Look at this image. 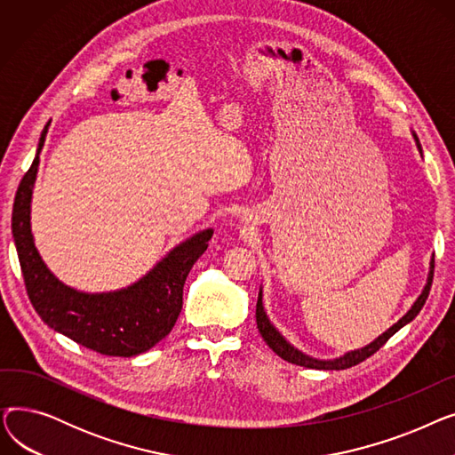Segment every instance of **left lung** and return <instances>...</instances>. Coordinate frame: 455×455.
<instances>
[{"label": "left lung", "mask_w": 455, "mask_h": 455, "mask_svg": "<svg viewBox=\"0 0 455 455\" xmlns=\"http://www.w3.org/2000/svg\"><path fill=\"white\" fill-rule=\"evenodd\" d=\"M415 136V141H417V148L422 155V148H420V141ZM434 269H435V259H432V264H429V275H427V282L424 285V290L420 293V297L415 300V304L411 306V309L408 314H405L398 323H395L387 331L381 333L379 338H376L371 345L363 347V348H357V350H350L347 352L345 355L341 357H336V360H315V357H309L306 354H302L300 350H297L295 347H291L288 341L283 339L282 333L271 324L266 309H264V302H261V290L258 293V302H256V324H258V330L261 333V338H264V341L269 345V348H273V352L276 355H280L282 360L290 362V363H295V365H300V367H307V369H321V371H341V369H348V367H354L357 363L365 362L367 357H371L376 350H379L381 347H384L389 338H393L395 333L405 326L408 323H411L419 312L422 309V306L426 304V299L429 295V290H432V282H434Z\"/></svg>", "instance_id": "8db88e82"}]
</instances>
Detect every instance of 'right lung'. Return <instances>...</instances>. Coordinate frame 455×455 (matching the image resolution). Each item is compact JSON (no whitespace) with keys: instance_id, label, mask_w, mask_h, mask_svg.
Returning <instances> with one entry per match:
<instances>
[{"instance_id":"obj_1","label":"right lung","mask_w":455,"mask_h":455,"mask_svg":"<svg viewBox=\"0 0 455 455\" xmlns=\"http://www.w3.org/2000/svg\"><path fill=\"white\" fill-rule=\"evenodd\" d=\"M47 127L36 156L23 175L12 206V235L29 300L42 321L76 343L105 355L131 357L153 348L175 326L184 282L206 251L212 228L182 242L136 283L110 293L68 288L42 261L31 234V196Z\"/></svg>"}]
</instances>
